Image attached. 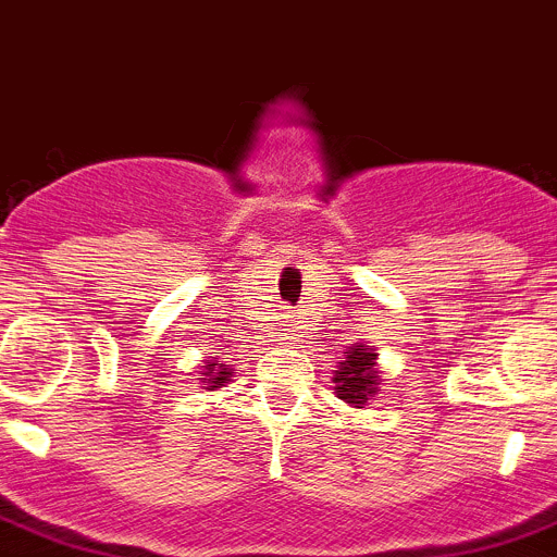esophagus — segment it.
<instances>
[{
  "mask_svg": "<svg viewBox=\"0 0 557 557\" xmlns=\"http://www.w3.org/2000/svg\"><path fill=\"white\" fill-rule=\"evenodd\" d=\"M288 326H290V324H288Z\"/></svg>",
  "mask_w": 557,
  "mask_h": 557,
  "instance_id": "obj_1",
  "label": "esophagus"
}]
</instances>
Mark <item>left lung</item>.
<instances>
[{
  "label": "left lung",
  "instance_id": "8db88e82",
  "mask_svg": "<svg viewBox=\"0 0 557 557\" xmlns=\"http://www.w3.org/2000/svg\"><path fill=\"white\" fill-rule=\"evenodd\" d=\"M376 349L368 346H349L343 351V360L337 362V371L332 376L335 382V393L341 401H346L355 409H366L368 401H373L379 393V368H376Z\"/></svg>",
  "mask_w": 557,
  "mask_h": 557
}]
</instances>
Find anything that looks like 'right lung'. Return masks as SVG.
I'll list each match as a JSON object with an SVG mask.
<instances>
[{"label": "right lung", "instance_id": "right-lung-1", "mask_svg": "<svg viewBox=\"0 0 557 557\" xmlns=\"http://www.w3.org/2000/svg\"><path fill=\"white\" fill-rule=\"evenodd\" d=\"M214 355L216 357H211V360H206L200 366L202 389H216V387H225V384H231L233 368H227L225 362L220 360V351H214Z\"/></svg>", "mask_w": 557, "mask_h": 557}]
</instances>
